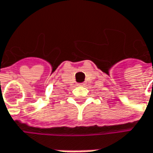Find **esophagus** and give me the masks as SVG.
<instances>
[{
    "label": "esophagus",
    "instance_id": "esophagus-1",
    "mask_svg": "<svg viewBox=\"0 0 153 153\" xmlns=\"http://www.w3.org/2000/svg\"><path fill=\"white\" fill-rule=\"evenodd\" d=\"M79 85H83V83H79V84H78Z\"/></svg>",
    "mask_w": 153,
    "mask_h": 153
}]
</instances>
